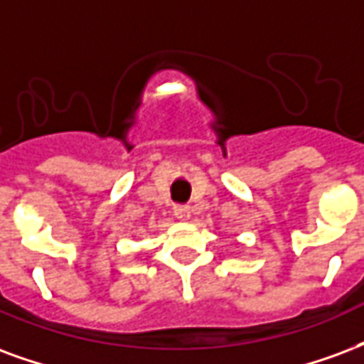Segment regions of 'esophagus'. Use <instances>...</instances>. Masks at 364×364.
<instances>
[{"label": "esophagus", "mask_w": 364, "mask_h": 364, "mask_svg": "<svg viewBox=\"0 0 364 364\" xmlns=\"http://www.w3.org/2000/svg\"><path fill=\"white\" fill-rule=\"evenodd\" d=\"M173 214L179 220H187V218H191V206L189 204H175Z\"/></svg>", "instance_id": "obj_1"}]
</instances>
